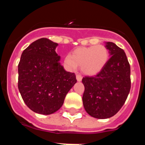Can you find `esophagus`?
<instances>
[{
  "label": "esophagus",
  "instance_id": "esophagus-1",
  "mask_svg": "<svg viewBox=\"0 0 145 145\" xmlns=\"http://www.w3.org/2000/svg\"><path fill=\"white\" fill-rule=\"evenodd\" d=\"M76 79L78 81H81L82 80V76L81 75H78V74H77L76 75Z\"/></svg>",
  "mask_w": 145,
  "mask_h": 145
}]
</instances>
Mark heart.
<instances>
[{
  "label": "heart",
  "instance_id": "heart-1",
  "mask_svg": "<svg viewBox=\"0 0 145 145\" xmlns=\"http://www.w3.org/2000/svg\"><path fill=\"white\" fill-rule=\"evenodd\" d=\"M109 58L108 48L104 45H97L77 48L65 57L64 64L69 70H75L79 65L83 73L93 75L105 67Z\"/></svg>",
  "mask_w": 145,
  "mask_h": 145
}]
</instances>
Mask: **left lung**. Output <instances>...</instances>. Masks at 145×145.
Listing matches in <instances>:
<instances>
[{
	"label": "left lung",
	"mask_w": 145,
	"mask_h": 145,
	"mask_svg": "<svg viewBox=\"0 0 145 145\" xmlns=\"http://www.w3.org/2000/svg\"><path fill=\"white\" fill-rule=\"evenodd\" d=\"M110 58L99 73L86 76L83 104L87 113L98 119L115 116L125 103L131 88V69L123 49L112 42H106Z\"/></svg>",
	"instance_id": "1"
}]
</instances>
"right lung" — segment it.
Returning <instances> with one entry per match:
<instances>
[{
  "instance_id": "add662e5",
  "label": "right lung",
  "mask_w": 145,
  "mask_h": 145,
  "mask_svg": "<svg viewBox=\"0 0 145 145\" xmlns=\"http://www.w3.org/2000/svg\"><path fill=\"white\" fill-rule=\"evenodd\" d=\"M58 43L38 39L23 51L18 65V88L26 105L33 112L50 115L62 106L67 93L77 82L67 72L56 53Z\"/></svg>"
}]
</instances>
